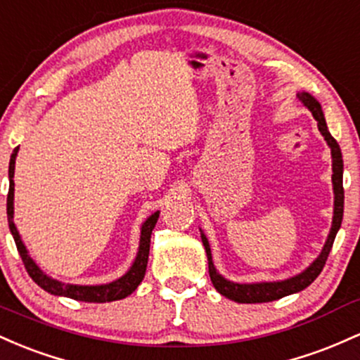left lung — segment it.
Segmentation results:
<instances>
[{
	"label": "left lung",
	"instance_id": "left-lung-1",
	"mask_svg": "<svg viewBox=\"0 0 360 360\" xmlns=\"http://www.w3.org/2000/svg\"><path fill=\"white\" fill-rule=\"evenodd\" d=\"M297 98L301 100L302 105L313 114L314 119L318 122V129H320L321 136L325 137L326 144L332 149V181H333V221H332V229H330L328 238H326L325 246H323L321 253L318 255L316 260L309 265L308 269L302 270L297 276L285 278V281H277V282H255V284H238V282H231L228 278H224L217 272L214 267L212 262V253L211 246H209L207 238L200 231L202 243H204L205 253H207V262H209V276L214 288L219 294H223L228 300L236 301V302H246V304H253V302H270L281 300V297L289 296V294L300 292V290L306 289L311 282L314 281L321 274L323 267H325L326 258L330 255V250H332L335 236H337L338 229L342 226V217H343V160H342V151L338 146L337 141L333 139V136L330 134L328 127H326L325 115H323L321 105L314 96H311L309 93L301 91L297 93Z\"/></svg>",
	"mask_w": 360,
	"mask_h": 360
}]
</instances>
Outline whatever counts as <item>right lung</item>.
<instances>
[{
    "label": "right lung",
    "instance_id": "1",
    "mask_svg": "<svg viewBox=\"0 0 360 360\" xmlns=\"http://www.w3.org/2000/svg\"><path fill=\"white\" fill-rule=\"evenodd\" d=\"M18 148L13 149V155L10 158V168H8V176H10V191H8V199H6V214H8V226H10V231L13 234V240L17 243V250L22 257L23 265H25L28 276L32 277V281L35 284L40 285L47 292L54 294V296H64L71 297L76 301H84V302H110V301H119L127 297L129 294H132L137 289V285L143 282L144 274H146L148 267V257H149V243H151V233L155 229L156 221L160 217V211L148 217L141 226V240H139V252H137L134 264L131 265V269L124 274L122 277H119L114 282H108V284L102 285H76V284H64V282L56 281L44 274L39 269V265L32 260V257L28 255L25 245H23L22 238L17 226L13 223V195H15V160H17Z\"/></svg>",
    "mask_w": 360,
    "mask_h": 360
}]
</instances>
